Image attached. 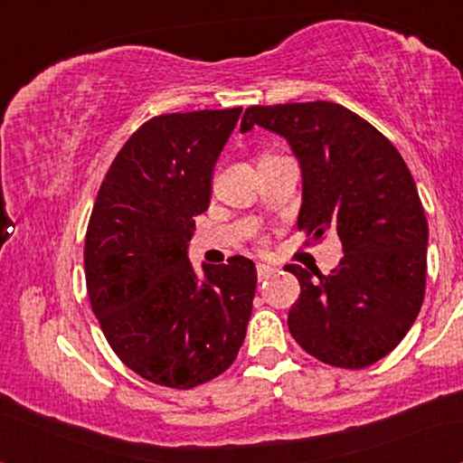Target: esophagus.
<instances>
[{"label":"esophagus","instance_id":"34e87169","mask_svg":"<svg viewBox=\"0 0 463 463\" xmlns=\"http://www.w3.org/2000/svg\"><path fill=\"white\" fill-rule=\"evenodd\" d=\"M274 274V268L271 265H265V263H257V280L263 282L268 280V278Z\"/></svg>","mask_w":463,"mask_h":463}]
</instances>
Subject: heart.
<instances>
[{
    "label": "heart",
    "mask_w": 463,
    "mask_h": 463,
    "mask_svg": "<svg viewBox=\"0 0 463 463\" xmlns=\"http://www.w3.org/2000/svg\"><path fill=\"white\" fill-rule=\"evenodd\" d=\"M263 157H269V154H263L261 157H259V160H263Z\"/></svg>",
    "instance_id": "1"
}]
</instances>
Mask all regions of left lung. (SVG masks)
I'll list each match as a JSON object with an SVG mask.
<instances>
[{
	"instance_id": "1",
	"label": "left lung",
	"mask_w": 463,
	"mask_h": 463,
	"mask_svg": "<svg viewBox=\"0 0 463 463\" xmlns=\"http://www.w3.org/2000/svg\"><path fill=\"white\" fill-rule=\"evenodd\" d=\"M263 126L301 164L297 227L320 242L337 236L344 259L328 276L301 265L288 331L307 354L339 369H364L394 350L426 295L428 221L398 149L356 113L328 100L255 105L240 132Z\"/></svg>"
}]
</instances>
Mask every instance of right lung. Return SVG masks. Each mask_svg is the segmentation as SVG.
Returning a JSON list of instances; mask_svg holds the SVG:
<instances>
[{
  "label": "right lung",
  "instance_id": "right-lung-1",
  "mask_svg": "<svg viewBox=\"0 0 463 463\" xmlns=\"http://www.w3.org/2000/svg\"><path fill=\"white\" fill-rule=\"evenodd\" d=\"M242 107L166 113L145 122L111 162L84 244L86 288L122 363L166 388L189 390L232 366L246 337L255 263L187 259L195 214L211 204L214 162Z\"/></svg>",
  "mask_w": 463,
  "mask_h": 463
}]
</instances>
